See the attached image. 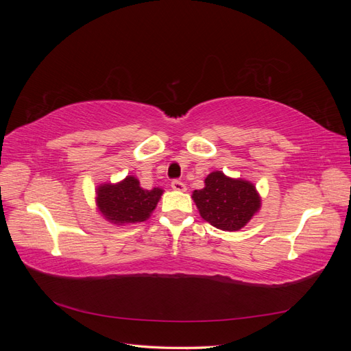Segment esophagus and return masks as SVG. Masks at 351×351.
<instances>
[{"label":"esophagus","instance_id":"obj_1","mask_svg":"<svg viewBox=\"0 0 351 351\" xmlns=\"http://www.w3.org/2000/svg\"><path fill=\"white\" fill-rule=\"evenodd\" d=\"M171 187H173V190H177V192H186V190H187L184 183L178 182V180H174V182H171Z\"/></svg>","mask_w":351,"mask_h":351}]
</instances>
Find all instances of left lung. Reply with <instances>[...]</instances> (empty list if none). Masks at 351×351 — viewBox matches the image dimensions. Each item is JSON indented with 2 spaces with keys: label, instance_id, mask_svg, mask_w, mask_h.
I'll return each mask as SVG.
<instances>
[{
  "label": "left lung",
  "instance_id": "left-lung-1",
  "mask_svg": "<svg viewBox=\"0 0 351 351\" xmlns=\"http://www.w3.org/2000/svg\"><path fill=\"white\" fill-rule=\"evenodd\" d=\"M192 199L200 217L222 231H239L258 214L261 195L249 180L232 178L222 171H212L205 187L195 190Z\"/></svg>",
  "mask_w": 351,
  "mask_h": 351
}]
</instances>
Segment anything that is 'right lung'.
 I'll return each mask as SVG.
<instances>
[{
	"label": "right lung",
	"instance_id": "add662e5",
	"mask_svg": "<svg viewBox=\"0 0 351 351\" xmlns=\"http://www.w3.org/2000/svg\"><path fill=\"white\" fill-rule=\"evenodd\" d=\"M164 189L141 187L139 178L127 176L119 183H102L95 190L99 214L114 226H132L152 215Z\"/></svg>",
	"mask_w": 351,
	"mask_h": 351
}]
</instances>
